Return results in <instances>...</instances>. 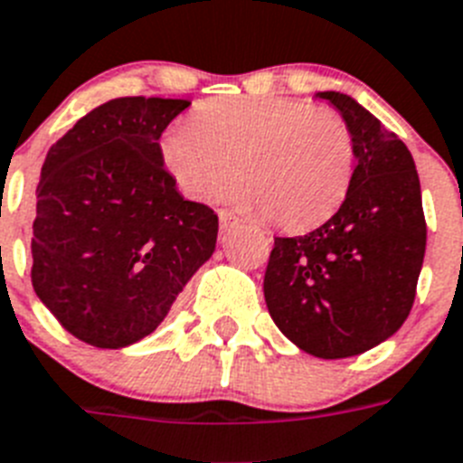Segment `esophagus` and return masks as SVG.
Returning <instances> with one entry per match:
<instances>
[{"instance_id":"obj_1","label":"esophagus","mask_w":463,"mask_h":463,"mask_svg":"<svg viewBox=\"0 0 463 463\" xmlns=\"http://www.w3.org/2000/svg\"><path fill=\"white\" fill-rule=\"evenodd\" d=\"M219 221H221V231H223V232H228L231 228H235V225L240 223L238 216H235V213H231V212H219Z\"/></svg>"}]
</instances>
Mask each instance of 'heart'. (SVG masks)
<instances>
[{
  "mask_svg": "<svg viewBox=\"0 0 463 463\" xmlns=\"http://www.w3.org/2000/svg\"><path fill=\"white\" fill-rule=\"evenodd\" d=\"M162 159L193 200L209 197L235 174L225 197L242 212L268 213L278 228L306 231L329 219L353 176V138L327 108L285 96L213 99L193 122L162 141Z\"/></svg>",
  "mask_w": 463,
  "mask_h": 463,
  "instance_id": "heart-1",
  "label": "heart"
}]
</instances>
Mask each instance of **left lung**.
<instances>
[{
    "label": "left lung",
    "instance_id": "1",
    "mask_svg": "<svg viewBox=\"0 0 463 463\" xmlns=\"http://www.w3.org/2000/svg\"><path fill=\"white\" fill-rule=\"evenodd\" d=\"M353 138L351 185L327 223L275 238L263 278L268 313L301 351L325 360L360 355L410 316L426 251L421 185L411 153L370 110L317 91Z\"/></svg>",
    "mask_w": 463,
    "mask_h": 463
}]
</instances>
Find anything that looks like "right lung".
Masks as SVG:
<instances>
[{"label": "right lung", "instance_id": "right-lung-1", "mask_svg": "<svg viewBox=\"0 0 463 463\" xmlns=\"http://www.w3.org/2000/svg\"><path fill=\"white\" fill-rule=\"evenodd\" d=\"M181 99L108 100L46 153L33 223V287L96 348L146 339L216 250L219 216L185 200L159 136Z\"/></svg>", "mask_w": 463, "mask_h": 463}]
</instances>
